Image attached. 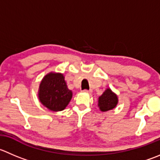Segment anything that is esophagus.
Instances as JSON below:
<instances>
[{"label": "esophagus", "mask_w": 160, "mask_h": 160, "mask_svg": "<svg viewBox=\"0 0 160 160\" xmlns=\"http://www.w3.org/2000/svg\"><path fill=\"white\" fill-rule=\"evenodd\" d=\"M83 92L89 93V94H90V93L92 92V91H91V90H86V89H85V90H83Z\"/></svg>", "instance_id": "obj_1"}]
</instances>
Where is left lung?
Returning <instances> with one entry per match:
<instances>
[{"instance_id": "1", "label": "left lung", "mask_w": 160, "mask_h": 160, "mask_svg": "<svg viewBox=\"0 0 160 160\" xmlns=\"http://www.w3.org/2000/svg\"><path fill=\"white\" fill-rule=\"evenodd\" d=\"M117 103V96L110 89L105 90V92L99 97L98 99V106L102 112L112 109L116 107Z\"/></svg>"}]
</instances>
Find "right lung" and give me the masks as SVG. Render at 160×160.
I'll return each mask as SVG.
<instances>
[{
	"instance_id": "1",
	"label": "right lung",
	"mask_w": 160,
	"mask_h": 160,
	"mask_svg": "<svg viewBox=\"0 0 160 160\" xmlns=\"http://www.w3.org/2000/svg\"><path fill=\"white\" fill-rule=\"evenodd\" d=\"M72 95V91L68 89L65 77L61 73L48 74L40 85V101L52 111L64 109L70 102Z\"/></svg>"
}]
</instances>
